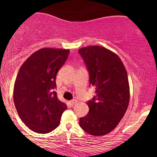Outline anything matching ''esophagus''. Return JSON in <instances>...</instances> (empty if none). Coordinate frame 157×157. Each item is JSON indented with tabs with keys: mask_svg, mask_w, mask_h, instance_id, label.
<instances>
[{
	"mask_svg": "<svg viewBox=\"0 0 157 157\" xmlns=\"http://www.w3.org/2000/svg\"><path fill=\"white\" fill-rule=\"evenodd\" d=\"M77 100L76 99H73V100H71V101H70V104H71V105H74V104H77Z\"/></svg>",
	"mask_w": 157,
	"mask_h": 157,
	"instance_id": "34e87169",
	"label": "esophagus"
}]
</instances>
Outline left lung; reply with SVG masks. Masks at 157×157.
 <instances>
[{
	"label": "left lung",
	"instance_id": "obj_1",
	"mask_svg": "<svg viewBox=\"0 0 157 157\" xmlns=\"http://www.w3.org/2000/svg\"><path fill=\"white\" fill-rule=\"evenodd\" d=\"M89 74L96 96L88 101L89 111L80 118L81 128L92 136H104L114 129L129 102L127 73L117 54L99 46L78 50Z\"/></svg>",
	"mask_w": 157,
	"mask_h": 157
}]
</instances>
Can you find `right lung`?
Masks as SVG:
<instances>
[{
	"label": "right lung",
	"instance_id": "obj_1",
	"mask_svg": "<svg viewBox=\"0 0 157 157\" xmlns=\"http://www.w3.org/2000/svg\"><path fill=\"white\" fill-rule=\"evenodd\" d=\"M68 54V49H40L19 69L13 89L14 104L21 119L33 132L46 134L55 129L67 109L54 89L57 73Z\"/></svg>",
	"mask_w": 157,
	"mask_h": 157
}]
</instances>
